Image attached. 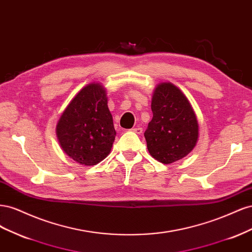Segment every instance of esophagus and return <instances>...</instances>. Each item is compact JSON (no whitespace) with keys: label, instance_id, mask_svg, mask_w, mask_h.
<instances>
[{"label":"esophagus","instance_id":"obj_1","mask_svg":"<svg viewBox=\"0 0 252 252\" xmlns=\"http://www.w3.org/2000/svg\"><path fill=\"white\" fill-rule=\"evenodd\" d=\"M131 130H132L134 133H138V134L143 133V128H141V127H135V128H132Z\"/></svg>","mask_w":252,"mask_h":252}]
</instances>
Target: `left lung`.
<instances>
[{
  "label": "left lung",
  "instance_id": "8db88e82",
  "mask_svg": "<svg viewBox=\"0 0 252 252\" xmlns=\"http://www.w3.org/2000/svg\"><path fill=\"white\" fill-rule=\"evenodd\" d=\"M154 113L144 132L149 154L158 162L171 164L191 151L199 136V125L191 105L171 83H162L151 101Z\"/></svg>",
  "mask_w": 252,
  "mask_h": 252
}]
</instances>
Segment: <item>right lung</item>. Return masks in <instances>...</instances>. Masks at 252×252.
Listing matches in <instances>:
<instances>
[{
  "mask_svg": "<svg viewBox=\"0 0 252 252\" xmlns=\"http://www.w3.org/2000/svg\"><path fill=\"white\" fill-rule=\"evenodd\" d=\"M61 147L81 165L93 166L109 155L116 138L105 89L93 83L73 97L57 125Z\"/></svg>",
  "mask_w": 252,
  "mask_h": 252,
  "instance_id": "add662e5",
  "label": "right lung"
}]
</instances>
